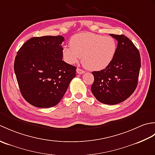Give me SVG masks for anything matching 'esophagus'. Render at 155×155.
Returning <instances> with one entry per match:
<instances>
[{
  "instance_id": "1",
  "label": "esophagus",
  "mask_w": 155,
  "mask_h": 155,
  "mask_svg": "<svg viewBox=\"0 0 155 155\" xmlns=\"http://www.w3.org/2000/svg\"><path fill=\"white\" fill-rule=\"evenodd\" d=\"M77 72L78 74H84V72H85V71H83V70H82V69H81V68H77Z\"/></svg>"
}]
</instances>
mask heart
Instances as JSON below:
<instances>
[{
    "instance_id": "heart-1",
    "label": "heart",
    "mask_w": 155,
    "mask_h": 155,
    "mask_svg": "<svg viewBox=\"0 0 155 155\" xmlns=\"http://www.w3.org/2000/svg\"><path fill=\"white\" fill-rule=\"evenodd\" d=\"M116 50V42L110 37L81 33L73 36L70 40V46L63 47L61 53L63 60L69 64L77 63L82 57L87 68L101 71L110 64Z\"/></svg>"
}]
</instances>
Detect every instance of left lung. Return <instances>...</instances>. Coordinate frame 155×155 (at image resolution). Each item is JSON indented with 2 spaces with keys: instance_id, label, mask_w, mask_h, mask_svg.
Instances as JSON below:
<instances>
[{
  "instance_id": "8db88e82",
  "label": "left lung",
  "mask_w": 155,
  "mask_h": 155,
  "mask_svg": "<svg viewBox=\"0 0 155 155\" xmlns=\"http://www.w3.org/2000/svg\"><path fill=\"white\" fill-rule=\"evenodd\" d=\"M118 41L116 52L108 67L93 71L91 91L102 103L117 104L125 101L135 91L140 68L139 51L124 35L110 34Z\"/></svg>"
}]
</instances>
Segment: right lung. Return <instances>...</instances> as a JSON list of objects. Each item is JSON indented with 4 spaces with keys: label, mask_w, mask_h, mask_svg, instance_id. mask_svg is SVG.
Segmentation results:
<instances>
[{
    "label": "right lung",
    "mask_w": 155,
    "mask_h": 155,
    "mask_svg": "<svg viewBox=\"0 0 155 155\" xmlns=\"http://www.w3.org/2000/svg\"><path fill=\"white\" fill-rule=\"evenodd\" d=\"M62 36L28 40L17 52L14 70L23 98L32 106L57 105L67 91L77 67L62 61Z\"/></svg>",
    "instance_id": "1"
}]
</instances>
